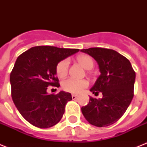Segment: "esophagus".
Instances as JSON below:
<instances>
[{
    "label": "esophagus",
    "instance_id": "1",
    "mask_svg": "<svg viewBox=\"0 0 147 147\" xmlns=\"http://www.w3.org/2000/svg\"><path fill=\"white\" fill-rule=\"evenodd\" d=\"M71 98H72L73 100H75V99H76V98H78V95H77V94H71Z\"/></svg>",
    "mask_w": 147,
    "mask_h": 147
}]
</instances>
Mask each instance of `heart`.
<instances>
[{
    "instance_id": "1",
    "label": "heart",
    "mask_w": 147,
    "mask_h": 147,
    "mask_svg": "<svg viewBox=\"0 0 147 147\" xmlns=\"http://www.w3.org/2000/svg\"><path fill=\"white\" fill-rule=\"evenodd\" d=\"M77 61L82 65L85 69H92L94 66V60L91 56L87 55H79L77 58ZM69 67V60L68 59L60 61L56 65V75L59 78H64L68 74ZM89 82L86 79H75L69 78L62 82V87L64 91L73 94H78L86 88L88 87Z\"/></svg>"
}]
</instances>
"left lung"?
Masks as SVG:
<instances>
[{"label": "left lung", "mask_w": 147, "mask_h": 147, "mask_svg": "<svg viewBox=\"0 0 147 147\" xmlns=\"http://www.w3.org/2000/svg\"><path fill=\"white\" fill-rule=\"evenodd\" d=\"M81 51L98 62L100 75L90 91L103 94L100 99L91 97L82 112L92 125L102 127L113 124L123 116L133 99L134 70L127 58L113 49L94 47Z\"/></svg>", "instance_id": "1"}]
</instances>
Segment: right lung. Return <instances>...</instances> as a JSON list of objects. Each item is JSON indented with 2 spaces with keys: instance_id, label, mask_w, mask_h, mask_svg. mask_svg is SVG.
Wrapping results in <instances>:
<instances>
[{
  "instance_id": "obj_1",
  "label": "right lung",
  "mask_w": 147,
  "mask_h": 147,
  "mask_svg": "<svg viewBox=\"0 0 147 147\" xmlns=\"http://www.w3.org/2000/svg\"><path fill=\"white\" fill-rule=\"evenodd\" d=\"M78 51L39 46L18 56L10 76L11 96L20 114L32 125L49 128L62 119L66 103L72 99L71 94H48L47 88L59 87L56 65Z\"/></svg>"
}]
</instances>
